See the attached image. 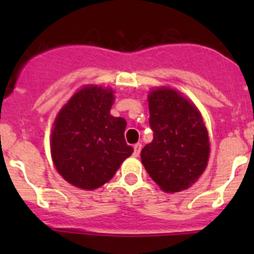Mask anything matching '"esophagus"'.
Segmentation results:
<instances>
[{
	"instance_id": "esophagus-1",
	"label": "esophagus",
	"mask_w": 254,
	"mask_h": 254,
	"mask_svg": "<svg viewBox=\"0 0 254 254\" xmlns=\"http://www.w3.org/2000/svg\"><path fill=\"white\" fill-rule=\"evenodd\" d=\"M141 148H142V145L141 143H135L134 145V156L135 157H137V156L140 155V151H141Z\"/></svg>"
}]
</instances>
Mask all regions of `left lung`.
<instances>
[{"label": "left lung", "mask_w": 254, "mask_h": 254, "mask_svg": "<svg viewBox=\"0 0 254 254\" xmlns=\"http://www.w3.org/2000/svg\"><path fill=\"white\" fill-rule=\"evenodd\" d=\"M148 109L153 140L141 151L143 167L167 193L189 188L209 160V136L200 113L171 88L150 92Z\"/></svg>", "instance_id": "8db88e82"}]
</instances>
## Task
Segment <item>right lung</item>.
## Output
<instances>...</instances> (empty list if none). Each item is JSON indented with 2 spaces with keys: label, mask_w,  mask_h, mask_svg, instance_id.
Returning <instances> with one entry per match:
<instances>
[{
  "label": "right lung",
  "mask_w": 254,
  "mask_h": 254,
  "mask_svg": "<svg viewBox=\"0 0 254 254\" xmlns=\"http://www.w3.org/2000/svg\"><path fill=\"white\" fill-rule=\"evenodd\" d=\"M113 103L111 89L84 87L55 119L51 156L58 172L72 186L99 188L134 151L125 141V119L111 115Z\"/></svg>",
  "instance_id": "add662e5"
}]
</instances>
